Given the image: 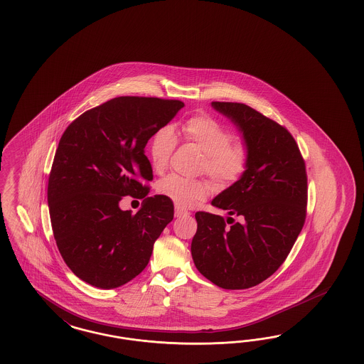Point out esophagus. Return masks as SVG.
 <instances>
[{
  "label": "esophagus",
  "mask_w": 364,
  "mask_h": 364,
  "mask_svg": "<svg viewBox=\"0 0 364 364\" xmlns=\"http://www.w3.org/2000/svg\"><path fill=\"white\" fill-rule=\"evenodd\" d=\"M175 216L176 218H186V216H189V212L186 210H181L180 207H176L175 208Z\"/></svg>",
  "instance_id": "esophagus-1"
}]
</instances>
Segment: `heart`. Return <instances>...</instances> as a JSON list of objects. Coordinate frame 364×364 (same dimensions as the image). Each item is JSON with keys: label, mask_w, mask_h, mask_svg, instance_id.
<instances>
[{"label": "heart", "mask_w": 364, "mask_h": 364, "mask_svg": "<svg viewBox=\"0 0 364 364\" xmlns=\"http://www.w3.org/2000/svg\"><path fill=\"white\" fill-rule=\"evenodd\" d=\"M181 136L204 152L201 171L208 173L219 186H231L240 180L250 166L248 144L233 140V133L210 114L198 113L181 124ZM176 133L163 127L149 143V157L154 171L163 172L176 149ZM160 195L171 198L180 208H191L205 200L212 191L208 180L186 178L178 175L164 177L159 184Z\"/></svg>", "instance_id": "1"}]
</instances>
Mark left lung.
Wrapping results in <instances>:
<instances>
[{
  "label": "left lung",
  "instance_id": "8db88e82",
  "mask_svg": "<svg viewBox=\"0 0 364 364\" xmlns=\"http://www.w3.org/2000/svg\"><path fill=\"white\" fill-rule=\"evenodd\" d=\"M212 107L239 128L251 159L244 176L212 200L228 212L227 221L196 212L191 252L213 284L245 289L274 275L298 239L307 215L306 163L283 125L240 102L213 101Z\"/></svg>",
  "mask_w": 364,
  "mask_h": 364
}]
</instances>
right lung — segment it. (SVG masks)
<instances>
[{
	"instance_id": "1",
	"label": "right lung",
	"mask_w": 364,
	"mask_h": 364,
	"mask_svg": "<svg viewBox=\"0 0 364 364\" xmlns=\"http://www.w3.org/2000/svg\"><path fill=\"white\" fill-rule=\"evenodd\" d=\"M184 107L180 100L122 96L84 112L63 133L48 181L57 248L90 286L117 288L148 264L154 244L173 219V203L148 198L154 178L145 145ZM124 196L144 198L137 214Z\"/></svg>"
}]
</instances>
